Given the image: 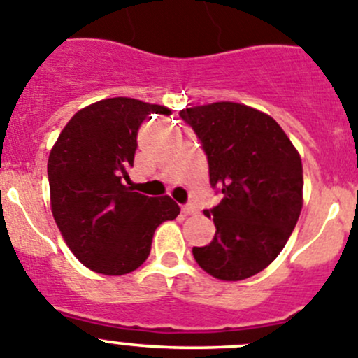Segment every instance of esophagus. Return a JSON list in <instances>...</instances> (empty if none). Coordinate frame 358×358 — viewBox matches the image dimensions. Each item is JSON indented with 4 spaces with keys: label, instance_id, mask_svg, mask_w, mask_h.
Wrapping results in <instances>:
<instances>
[{
    "label": "esophagus",
    "instance_id": "1",
    "mask_svg": "<svg viewBox=\"0 0 358 358\" xmlns=\"http://www.w3.org/2000/svg\"><path fill=\"white\" fill-rule=\"evenodd\" d=\"M182 213L185 215V217H189V215H194V213H196V208H194L192 204H185V206L182 208Z\"/></svg>",
    "mask_w": 358,
    "mask_h": 358
}]
</instances>
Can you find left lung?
<instances>
[{
	"mask_svg": "<svg viewBox=\"0 0 358 358\" xmlns=\"http://www.w3.org/2000/svg\"><path fill=\"white\" fill-rule=\"evenodd\" d=\"M199 140L222 201L204 210L217 227L196 262L225 282L250 278L278 257L303 208V164L275 119L238 103L180 112Z\"/></svg>",
	"mask_w": 358,
	"mask_h": 358,
	"instance_id": "obj_1",
	"label": "left lung"
}]
</instances>
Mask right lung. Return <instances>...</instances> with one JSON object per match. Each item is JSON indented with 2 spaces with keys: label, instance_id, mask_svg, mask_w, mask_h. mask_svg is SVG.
I'll return each instance as SVG.
<instances>
[{
  "label": "right lung",
  "instance_id": "1",
  "mask_svg": "<svg viewBox=\"0 0 358 358\" xmlns=\"http://www.w3.org/2000/svg\"><path fill=\"white\" fill-rule=\"evenodd\" d=\"M152 115L171 112L131 98L103 99L73 115L48 155L55 224L76 259L101 275L138 269L155 229L180 213L169 196L148 197L124 185L138 129Z\"/></svg>",
  "mask_w": 358,
  "mask_h": 358
}]
</instances>
